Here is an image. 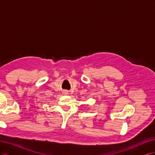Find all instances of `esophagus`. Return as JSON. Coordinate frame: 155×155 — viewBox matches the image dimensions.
<instances>
[{
    "label": "esophagus",
    "instance_id": "obj_1",
    "mask_svg": "<svg viewBox=\"0 0 155 155\" xmlns=\"http://www.w3.org/2000/svg\"><path fill=\"white\" fill-rule=\"evenodd\" d=\"M64 94L65 95H67V94H68V92H67V91H64Z\"/></svg>",
    "mask_w": 155,
    "mask_h": 155
}]
</instances>
